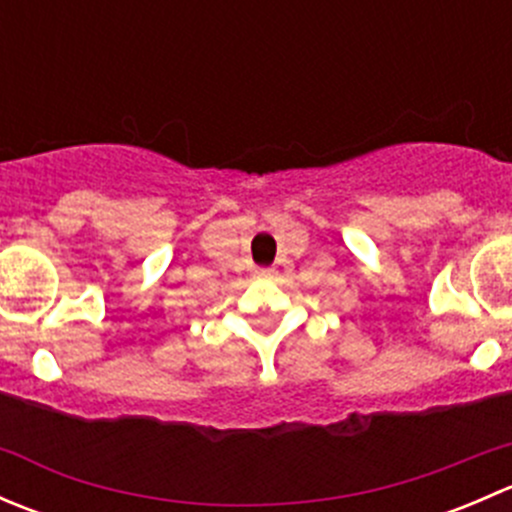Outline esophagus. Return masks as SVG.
Segmentation results:
<instances>
[{"instance_id":"34e87169","label":"esophagus","mask_w":512,"mask_h":512,"mask_svg":"<svg viewBox=\"0 0 512 512\" xmlns=\"http://www.w3.org/2000/svg\"><path fill=\"white\" fill-rule=\"evenodd\" d=\"M257 275L265 277V280H272V277H275V270H272V267H260V270H257Z\"/></svg>"}]
</instances>
